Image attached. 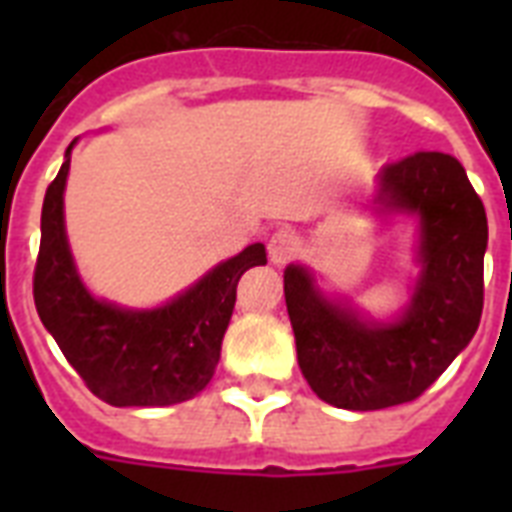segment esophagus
<instances>
[{
  "instance_id": "34e87169",
  "label": "esophagus",
  "mask_w": 512,
  "mask_h": 512,
  "mask_svg": "<svg viewBox=\"0 0 512 512\" xmlns=\"http://www.w3.org/2000/svg\"><path fill=\"white\" fill-rule=\"evenodd\" d=\"M297 249H300V241H297L295 233L287 231V228H281V231H276L271 239H268V257H271L273 265L289 263V260L297 255Z\"/></svg>"
}]
</instances>
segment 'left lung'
Wrapping results in <instances>:
<instances>
[{
    "instance_id": "1",
    "label": "left lung",
    "mask_w": 512,
    "mask_h": 512,
    "mask_svg": "<svg viewBox=\"0 0 512 512\" xmlns=\"http://www.w3.org/2000/svg\"><path fill=\"white\" fill-rule=\"evenodd\" d=\"M374 204L420 217L422 276L401 319H358L321 295L308 268L284 271L303 377L321 401L350 412L422 396L473 340L484 311L486 209L454 156L417 151L382 167Z\"/></svg>"
}]
</instances>
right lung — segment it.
<instances>
[{"label":"right lung","mask_w":512,"mask_h":512,"mask_svg":"<svg viewBox=\"0 0 512 512\" xmlns=\"http://www.w3.org/2000/svg\"><path fill=\"white\" fill-rule=\"evenodd\" d=\"M74 143L44 193L34 268L36 313L100 401L111 406L188 401L212 380L236 303V284L252 265H265V247L252 244L154 311H124L95 300L76 273L63 225V191Z\"/></svg>","instance_id":"1"}]
</instances>
